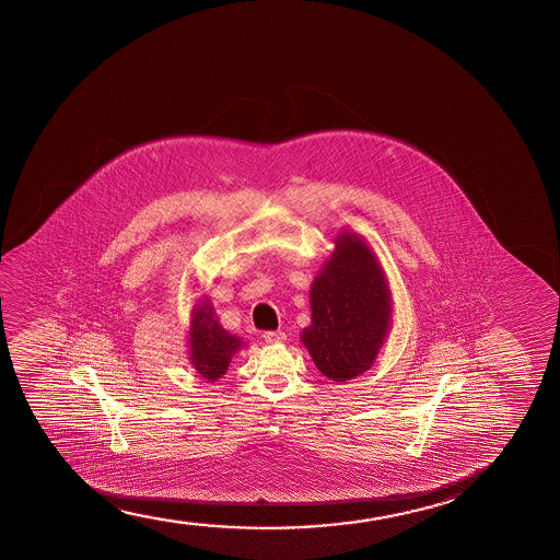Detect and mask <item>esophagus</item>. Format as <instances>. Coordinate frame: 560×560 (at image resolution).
<instances>
[{
	"label": "esophagus",
	"instance_id": "34e87169",
	"mask_svg": "<svg viewBox=\"0 0 560 560\" xmlns=\"http://www.w3.org/2000/svg\"><path fill=\"white\" fill-rule=\"evenodd\" d=\"M283 330H268V332H264V340L268 342V345H279V342H283L284 340Z\"/></svg>",
	"mask_w": 560,
	"mask_h": 560
}]
</instances>
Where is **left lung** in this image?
<instances>
[{
    "label": "left lung",
    "mask_w": 560,
    "mask_h": 560,
    "mask_svg": "<svg viewBox=\"0 0 560 560\" xmlns=\"http://www.w3.org/2000/svg\"><path fill=\"white\" fill-rule=\"evenodd\" d=\"M312 325L302 342L330 381L365 373L390 327V294L375 254L358 235L337 238L332 260L310 292Z\"/></svg>",
    "instance_id": "obj_1"
}]
</instances>
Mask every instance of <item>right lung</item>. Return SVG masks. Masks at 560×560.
I'll use <instances>...</instances> for the list:
<instances>
[{
  "mask_svg": "<svg viewBox=\"0 0 560 560\" xmlns=\"http://www.w3.org/2000/svg\"><path fill=\"white\" fill-rule=\"evenodd\" d=\"M191 363L200 375L208 381H215L228 371L233 353L241 348V338L231 337L222 325L215 322L214 310L208 300L192 312L191 325Z\"/></svg>",
  "mask_w": 560,
  "mask_h": 560,
  "instance_id": "1",
  "label": "right lung"
}]
</instances>
